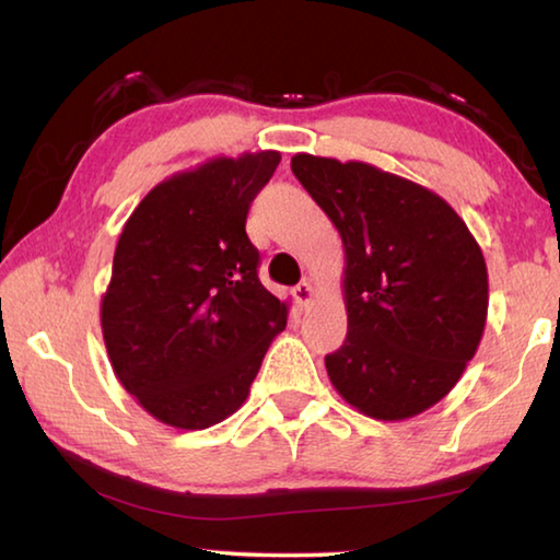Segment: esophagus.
Masks as SVG:
<instances>
[{
    "label": "esophagus",
    "mask_w": 560,
    "mask_h": 560,
    "mask_svg": "<svg viewBox=\"0 0 560 560\" xmlns=\"http://www.w3.org/2000/svg\"><path fill=\"white\" fill-rule=\"evenodd\" d=\"M293 299H296V306L301 308V311H306L311 303H313V299H315V291H313V287L308 281H301L296 289H293Z\"/></svg>",
    "instance_id": "obj_1"
}]
</instances>
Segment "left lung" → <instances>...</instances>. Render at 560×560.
I'll list each match as a JSON object with an SVG mask.
<instances>
[{"mask_svg": "<svg viewBox=\"0 0 560 560\" xmlns=\"http://www.w3.org/2000/svg\"><path fill=\"white\" fill-rule=\"evenodd\" d=\"M293 176L340 232L348 338L325 358L345 401L377 421L419 416L482 340V249L439 192L364 161L296 154Z\"/></svg>", "mask_w": 560, "mask_h": 560, "instance_id": "1", "label": "left lung"}]
</instances>
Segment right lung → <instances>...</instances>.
I'll use <instances>...</instances> for the list:
<instances>
[{
  "mask_svg": "<svg viewBox=\"0 0 560 560\" xmlns=\"http://www.w3.org/2000/svg\"><path fill=\"white\" fill-rule=\"evenodd\" d=\"M279 151L212 156L151 188L131 212L100 303L119 384L156 421L210 429L247 401L289 301L257 277L245 230Z\"/></svg>",
  "mask_w": 560,
  "mask_h": 560,
  "instance_id": "add662e5",
  "label": "right lung"
}]
</instances>
